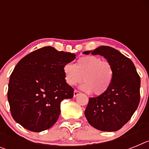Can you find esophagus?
<instances>
[{
  "label": "esophagus",
  "instance_id": "34e87169",
  "mask_svg": "<svg viewBox=\"0 0 149 149\" xmlns=\"http://www.w3.org/2000/svg\"><path fill=\"white\" fill-rule=\"evenodd\" d=\"M80 93H81L80 91L77 90V89H74V97H77L78 95H80Z\"/></svg>",
  "mask_w": 149,
  "mask_h": 149
}]
</instances>
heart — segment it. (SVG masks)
I'll use <instances>...</instances> for the list:
<instances>
[{"label": "heart", "instance_id": "1", "mask_svg": "<svg viewBox=\"0 0 149 149\" xmlns=\"http://www.w3.org/2000/svg\"><path fill=\"white\" fill-rule=\"evenodd\" d=\"M65 81L68 85H75L83 81L84 91L99 95L108 90L114 75L113 66L110 62L102 60L99 56H85L78 59L77 65L66 63L63 66Z\"/></svg>", "mask_w": 149, "mask_h": 149}]
</instances>
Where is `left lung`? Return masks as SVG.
I'll list each match as a JSON object with an SVG mask.
<instances>
[{
    "mask_svg": "<svg viewBox=\"0 0 149 149\" xmlns=\"http://www.w3.org/2000/svg\"><path fill=\"white\" fill-rule=\"evenodd\" d=\"M91 51H84L88 54ZM92 54L104 56L113 66L114 75L106 93L89 98L85 116L91 125L103 131L122 128L137 108L140 100V77L129 58L109 46H100Z\"/></svg>",
    "mask_w": 149,
    "mask_h": 149,
    "instance_id": "8db88e82",
    "label": "left lung"
}]
</instances>
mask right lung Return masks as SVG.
Listing matches in <instances>:
<instances>
[{
	"mask_svg": "<svg viewBox=\"0 0 149 149\" xmlns=\"http://www.w3.org/2000/svg\"><path fill=\"white\" fill-rule=\"evenodd\" d=\"M75 56L46 46L18 62L10 75L7 92L15 122L33 132L54 125L60 116L61 101L73 98L74 89L65 82L63 66Z\"/></svg>",
	"mask_w": 149,
	"mask_h": 149,
	"instance_id": "1",
	"label": "right lung"
}]
</instances>
